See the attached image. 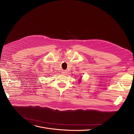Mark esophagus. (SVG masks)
<instances>
[{"instance_id":"esophagus-1","label":"esophagus","mask_w":134,"mask_h":134,"mask_svg":"<svg viewBox=\"0 0 134 134\" xmlns=\"http://www.w3.org/2000/svg\"><path fill=\"white\" fill-rule=\"evenodd\" d=\"M62 73L63 74H66V73H67V71L66 70H63L62 71Z\"/></svg>"}]
</instances>
